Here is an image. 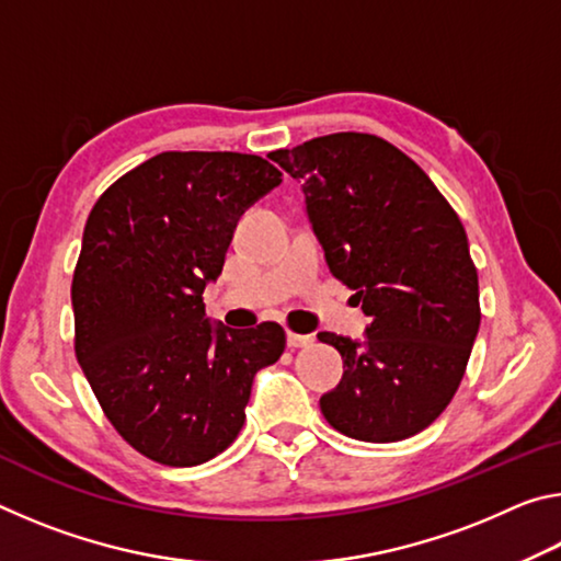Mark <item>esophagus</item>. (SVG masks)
<instances>
[{
	"label": "esophagus",
	"mask_w": 561,
	"mask_h": 561,
	"mask_svg": "<svg viewBox=\"0 0 561 561\" xmlns=\"http://www.w3.org/2000/svg\"><path fill=\"white\" fill-rule=\"evenodd\" d=\"M309 344H314V336L297 334V331H289V334H287V346L289 348H304V346H309Z\"/></svg>",
	"instance_id": "esophagus-1"
}]
</instances>
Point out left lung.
Listing matches in <instances>:
<instances>
[{
  "mask_svg": "<svg viewBox=\"0 0 561 561\" xmlns=\"http://www.w3.org/2000/svg\"><path fill=\"white\" fill-rule=\"evenodd\" d=\"M270 158L301 183L331 274L371 317L364 341L319 334L344 358L321 413L356 440L411 438L458 391L480 329L460 217L411 158L368 133H331Z\"/></svg>",
  "mask_w": 561,
  "mask_h": 561,
  "instance_id": "1",
  "label": "left lung"
}]
</instances>
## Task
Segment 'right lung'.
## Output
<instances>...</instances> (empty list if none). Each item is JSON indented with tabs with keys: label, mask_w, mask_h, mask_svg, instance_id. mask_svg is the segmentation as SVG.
<instances>
[{
	"label": "right lung",
	"mask_w": 561,
	"mask_h": 561,
	"mask_svg": "<svg viewBox=\"0 0 561 561\" xmlns=\"http://www.w3.org/2000/svg\"><path fill=\"white\" fill-rule=\"evenodd\" d=\"M279 183L260 156L170 150L93 205L71 284L76 358L113 428L150 460L193 468L222 453L254 374L282 356L279 324L213 327L203 304L240 217Z\"/></svg>",
	"instance_id": "add662e5"
}]
</instances>
